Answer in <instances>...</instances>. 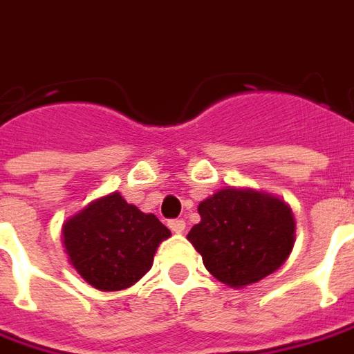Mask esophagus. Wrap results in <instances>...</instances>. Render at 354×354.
Returning <instances> with one entry per match:
<instances>
[{"instance_id": "34e87169", "label": "esophagus", "mask_w": 354, "mask_h": 354, "mask_svg": "<svg viewBox=\"0 0 354 354\" xmlns=\"http://www.w3.org/2000/svg\"><path fill=\"white\" fill-rule=\"evenodd\" d=\"M167 225H169L173 233H183L185 231V219H171Z\"/></svg>"}]
</instances>
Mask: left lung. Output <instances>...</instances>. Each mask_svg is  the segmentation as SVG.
I'll return each mask as SVG.
<instances>
[{
  "label": "left lung",
  "instance_id": "left-lung-1",
  "mask_svg": "<svg viewBox=\"0 0 354 354\" xmlns=\"http://www.w3.org/2000/svg\"><path fill=\"white\" fill-rule=\"evenodd\" d=\"M201 223L187 239L209 274L247 287L274 274L295 245V218L283 201L252 189H221L198 204Z\"/></svg>",
  "mask_w": 354,
  "mask_h": 354
}]
</instances>
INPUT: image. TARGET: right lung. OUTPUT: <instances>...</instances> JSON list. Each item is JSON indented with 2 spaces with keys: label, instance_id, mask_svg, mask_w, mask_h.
Masks as SVG:
<instances>
[{
  "label": "right lung",
  "instance_id": "obj_1",
  "mask_svg": "<svg viewBox=\"0 0 354 354\" xmlns=\"http://www.w3.org/2000/svg\"><path fill=\"white\" fill-rule=\"evenodd\" d=\"M171 231L153 214L127 204L119 192L90 202L63 223L69 262L100 291H121L152 268L160 243Z\"/></svg>",
  "mask_w": 354,
  "mask_h": 354
}]
</instances>
